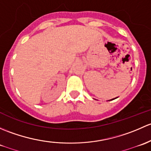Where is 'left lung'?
Here are the masks:
<instances>
[{
	"instance_id": "8db88e82",
	"label": "left lung",
	"mask_w": 151,
	"mask_h": 151,
	"mask_svg": "<svg viewBox=\"0 0 151 151\" xmlns=\"http://www.w3.org/2000/svg\"><path fill=\"white\" fill-rule=\"evenodd\" d=\"M118 97H116V98H113V99H110V100H108V101H110V100H113V99H116V98H118Z\"/></svg>"
}]
</instances>
